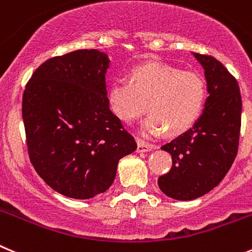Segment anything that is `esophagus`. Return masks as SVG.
I'll use <instances>...</instances> for the list:
<instances>
[{
	"label": "esophagus",
	"mask_w": 252,
	"mask_h": 252,
	"mask_svg": "<svg viewBox=\"0 0 252 252\" xmlns=\"http://www.w3.org/2000/svg\"><path fill=\"white\" fill-rule=\"evenodd\" d=\"M153 148L152 145L147 143L146 141L137 138V152H148Z\"/></svg>",
	"instance_id": "34e87169"
}]
</instances>
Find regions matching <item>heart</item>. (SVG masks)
Segmentation results:
<instances>
[{
    "label": "heart",
    "mask_w": 252,
    "mask_h": 252,
    "mask_svg": "<svg viewBox=\"0 0 252 252\" xmlns=\"http://www.w3.org/2000/svg\"><path fill=\"white\" fill-rule=\"evenodd\" d=\"M207 101V85L199 74L160 63L136 66L131 81L117 79L109 92L112 114L122 122H132L145 114L150 116L143 131L168 136L186 132L202 115Z\"/></svg>",
    "instance_id": "1"
}]
</instances>
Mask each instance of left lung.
Returning a JSON list of instances; mask_svg holds the SVG:
<instances>
[{
  "mask_svg": "<svg viewBox=\"0 0 252 252\" xmlns=\"http://www.w3.org/2000/svg\"><path fill=\"white\" fill-rule=\"evenodd\" d=\"M204 68L209 96L194 126L162 146L172 168L158 178L169 198L191 200L218 186L229 172L239 147L241 94L236 79L214 57L193 53Z\"/></svg>",
  "mask_w": 252,
  "mask_h": 252,
  "instance_id": "obj_1",
  "label": "left lung"
}]
</instances>
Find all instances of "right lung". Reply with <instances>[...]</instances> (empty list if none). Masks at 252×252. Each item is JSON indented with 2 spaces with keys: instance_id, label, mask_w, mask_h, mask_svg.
<instances>
[{
  "instance_id": "add662e5",
  "label": "right lung",
  "mask_w": 252,
  "mask_h": 252,
  "mask_svg": "<svg viewBox=\"0 0 252 252\" xmlns=\"http://www.w3.org/2000/svg\"><path fill=\"white\" fill-rule=\"evenodd\" d=\"M109 63L96 49L54 57L35 69L23 93L31 163L50 188L74 199L106 191L119 160L137 148L109 107Z\"/></svg>"
}]
</instances>
